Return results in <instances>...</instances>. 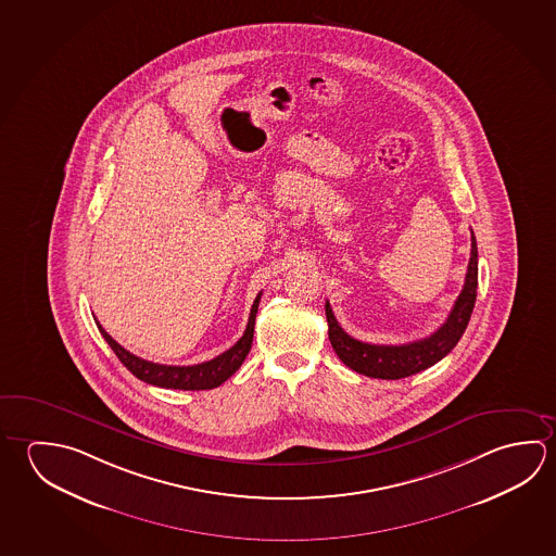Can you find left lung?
Instances as JSON below:
<instances>
[{
  "label": "left lung",
  "instance_id": "8db88e82",
  "mask_svg": "<svg viewBox=\"0 0 556 556\" xmlns=\"http://www.w3.org/2000/svg\"><path fill=\"white\" fill-rule=\"evenodd\" d=\"M478 287V248L475 232L470 230V260H468L465 287L453 304V311L447 320L441 324L438 331L428 338L409 341L402 345H375L351 338L341 328L330 302H326V318H328V336L331 348L350 369L372 377V379L396 380L416 375L419 370L428 369L443 359L448 351L457 345L460 336L467 330L470 314L477 302Z\"/></svg>",
  "mask_w": 556,
  "mask_h": 556
}]
</instances>
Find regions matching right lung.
<instances>
[{
  "instance_id": "right-lung-1",
  "label": "right lung",
  "mask_w": 556,
  "mask_h": 556,
  "mask_svg": "<svg viewBox=\"0 0 556 556\" xmlns=\"http://www.w3.org/2000/svg\"><path fill=\"white\" fill-rule=\"evenodd\" d=\"M262 292L255 296L250 312V320L245 326L244 336L236 341L230 350L220 353L215 359L199 363V365H187V367H177V365H160L152 361L137 357L135 353L125 350L121 343L113 340L108 331L103 330V326L98 324L101 336L105 338L111 350L115 351L121 363L127 367L137 379L144 380L148 384L162 387V389L176 390H211L220 387L226 379H230L236 370L240 369V365L244 363L245 355L252 350V341H254L255 314L260 306Z\"/></svg>"
}]
</instances>
